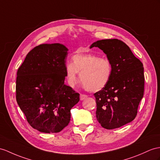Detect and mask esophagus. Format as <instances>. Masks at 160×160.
<instances>
[{
    "mask_svg": "<svg viewBox=\"0 0 160 160\" xmlns=\"http://www.w3.org/2000/svg\"><path fill=\"white\" fill-rule=\"evenodd\" d=\"M87 98H88L87 95H85V94H81L80 95V100H83L84 99Z\"/></svg>",
    "mask_w": 160,
    "mask_h": 160,
    "instance_id": "esophagus-1",
    "label": "esophagus"
}]
</instances>
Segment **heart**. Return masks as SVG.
<instances>
[{
  "instance_id": "1",
  "label": "heart",
  "mask_w": 160,
  "mask_h": 160,
  "mask_svg": "<svg viewBox=\"0 0 160 160\" xmlns=\"http://www.w3.org/2000/svg\"><path fill=\"white\" fill-rule=\"evenodd\" d=\"M68 83L74 86L77 83L78 72L79 80L86 90L98 92L109 81L112 74V65L107 58L92 53H79L73 56L72 62L65 68Z\"/></svg>"
}]
</instances>
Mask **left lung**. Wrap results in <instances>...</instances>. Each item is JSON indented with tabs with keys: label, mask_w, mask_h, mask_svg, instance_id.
<instances>
[{
	"label": "left lung",
	"mask_w": 160,
	"mask_h": 160,
	"mask_svg": "<svg viewBox=\"0 0 160 160\" xmlns=\"http://www.w3.org/2000/svg\"><path fill=\"white\" fill-rule=\"evenodd\" d=\"M98 48L106 54L112 65L107 85L95 93L96 118L108 130L115 129L133 121L143 97L145 77L142 62L123 41H97L90 48Z\"/></svg>",
	"instance_id": "8db88e82"
}]
</instances>
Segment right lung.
<instances>
[{"label": "right lung", "instance_id": "1", "mask_svg": "<svg viewBox=\"0 0 160 160\" xmlns=\"http://www.w3.org/2000/svg\"><path fill=\"white\" fill-rule=\"evenodd\" d=\"M68 48L42 44L27 54L18 68L16 100L28 123L44 133H56L68 126L71 109L79 93L64 84Z\"/></svg>", "mask_w": 160, "mask_h": 160}]
</instances>
